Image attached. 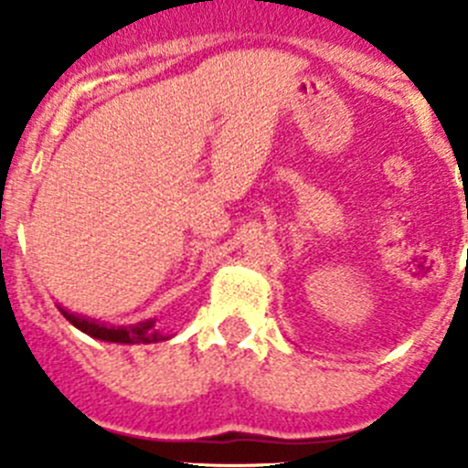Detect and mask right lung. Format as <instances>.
Masks as SVG:
<instances>
[{
  "instance_id": "obj_1",
  "label": "right lung",
  "mask_w": 468,
  "mask_h": 468,
  "mask_svg": "<svg viewBox=\"0 0 468 468\" xmlns=\"http://www.w3.org/2000/svg\"><path fill=\"white\" fill-rule=\"evenodd\" d=\"M64 314L71 325H76L78 330H82L85 335L94 339H101V342H115V344H152V342H164V335L154 327V321L138 323V325L131 327H108L99 325L96 321H87V318L76 316V314H69L67 309H59Z\"/></svg>"
}]
</instances>
